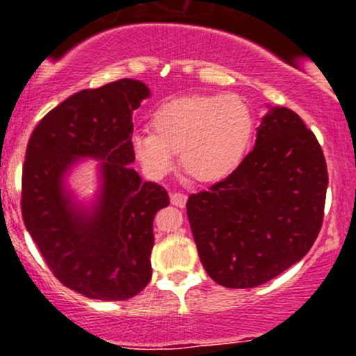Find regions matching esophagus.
Masks as SVG:
<instances>
[{
  "label": "esophagus",
  "mask_w": 356,
  "mask_h": 356,
  "mask_svg": "<svg viewBox=\"0 0 356 356\" xmlns=\"http://www.w3.org/2000/svg\"><path fill=\"white\" fill-rule=\"evenodd\" d=\"M170 202L177 207H184L187 202V195L181 194V192H172V194H170Z\"/></svg>",
  "instance_id": "1"
}]
</instances>
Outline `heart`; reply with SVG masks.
<instances>
[{
  "label": "heart",
  "mask_w": 356,
  "mask_h": 356,
  "mask_svg": "<svg viewBox=\"0 0 356 356\" xmlns=\"http://www.w3.org/2000/svg\"><path fill=\"white\" fill-rule=\"evenodd\" d=\"M154 132L132 136V150L142 169L162 179L181 165L201 182L229 177L243 164L254 117L238 95H194L165 102L150 120Z\"/></svg>",
  "instance_id": "obj_1"
}]
</instances>
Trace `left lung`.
I'll list each match as a JSON object with an SVG mask.
<instances>
[{
    "instance_id": "obj_1",
    "label": "left lung",
    "mask_w": 356,
    "mask_h": 356,
    "mask_svg": "<svg viewBox=\"0 0 356 356\" xmlns=\"http://www.w3.org/2000/svg\"><path fill=\"white\" fill-rule=\"evenodd\" d=\"M326 187L314 134L293 110L269 107L243 164L187 201L207 275L226 288H256L303 259L321 229Z\"/></svg>"
}]
</instances>
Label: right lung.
Masks as SVG:
<instances>
[{
    "label": "right lung",
    "mask_w": 356,
    "mask_h": 356,
    "mask_svg": "<svg viewBox=\"0 0 356 356\" xmlns=\"http://www.w3.org/2000/svg\"><path fill=\"white\" fill-rule=\"evenodd\" d=\"M149 97L132 79L81 90L40 120L26 147L24 226L56 280L92 300H129L152 277L154 218L169 195L130 167L132 113ZM83 158L99 162V192L88 207L66 186Z\"/></svg>",
    "instance_id": "right-lung-1"
}]
</instances>
